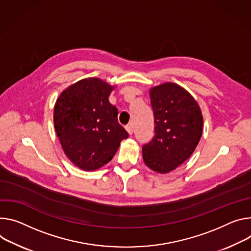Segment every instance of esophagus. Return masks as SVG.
Returning a JSON list of instances; mask_svg holds the SVG:
<instances>
[{"mask_svg":"<svg viewBox=\"0 0 251 251\" xmlns=\"http://www.w3.org/2000/svg\"><path fill=\"white\" fill-rule=\"evenodd\" d=\"M125 129H126V131H127L130 135L133 134V127H132L131 125H127V126L125 127Z\"/></svg>","mask_w":251,"mask_h":251,"instance_id":"34e87169","label":"esophagus"}]
</instances>
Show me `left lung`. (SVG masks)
Returning a JSON list of instances; mask_svg holds the SVG:
<instances>
[{"mask_svg":"<svg viewBox=\"0 0 251 251\" xmlns=\"http://www.w3.org/2000/svg\"><path fill=\"white\" fill-rule=\"evenodd\" d=\"M154 136L142 147L152 170L167 173L191 156L202 134L203 118L194 98L182 87L165 83L150 90Z\"/></svg>","mask_w":251,"mask_h":251,"instance_id":"left-lung-1","label":"left lung"}]
</instances>
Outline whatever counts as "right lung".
I'll list each match as a JSON object with an SVG mask.
<instances>
[{"mask_svg": "<svg viewBox=\"0 0 251 251\" xmlns=\"http://www.w3.org/2000/svg\"><path fill=\"white\" fill-rule=\"evenodd\" d=\"M112 89L100 79L88 78L66 89L56 102L57 136L68 158L83 170L107 164L129 136L108 100Z\"/></svg>", "mask_w": 251, "mask_h": 251, "instance_id": "1", "label": "right lung"}]
</instances>
